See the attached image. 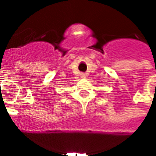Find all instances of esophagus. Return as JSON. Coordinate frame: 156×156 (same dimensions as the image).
Masks as SVG:
<instances>
[{
	"mask_svg": "<svg viewBox=\"0 0 156 156\" xmlns=\"http://www.w3.org/2000/svg\"><path fill=\"white\" fill-rule=\"evenodd\" d=\"M81 77H82V78H85V74H84V73H82Z\"/></svg>",
	"mask_w": 156,
	"mask_h": 156,
	"instance_id": "esophagus-1",
	"label": "esophagus"
}]
</instances>
